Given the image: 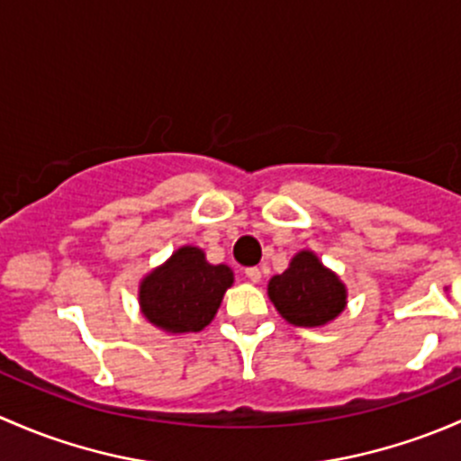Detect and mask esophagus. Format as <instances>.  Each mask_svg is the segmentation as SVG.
I'll list each match as a JSON object with an SVG mask.
<instances>
[{"instance_id": "esophagus-1", "label": "esophagus", "mask_w": 461, "mask_h": 461, "mask_svg": "<svg viewBox=\"0 0 461 461\" xmlns=\"http://www.w3.org/2000/svg\"><path fill=\"white\" fill-rule=\"evenodd\" d=\"M244 273H246V277H249L250 282H255V284H258L259 279H262V270H259L258 266H250V268H246Z\"/></svg>"}]
</instances>
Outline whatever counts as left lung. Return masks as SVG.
<instances>
[{
	"label": "left lung",
	"instance_id": "8db88e82",
	"mask_svg": "<svg viewBox=\"0 0 461 461\" xmlns=\"http://www.w3.org/2000/svg\"><path fill=\"white\" fill-rule=\"evenodd\" d=\"M268 297L284 320L295 326H321L346 306L344 284L308 250L295 255L282 275L270 279Z\"/></svg>",
	"mask_w": 461,
	"mask_h": 461
}]
</instances>
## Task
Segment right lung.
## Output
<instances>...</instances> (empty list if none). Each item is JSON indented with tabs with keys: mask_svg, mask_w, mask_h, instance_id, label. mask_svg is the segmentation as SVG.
<instances>
[{
	"mask_svg": "<svg viewBox=\"0 0 461 461\" xmlns=\"http://www.w3.org/2000/svg\"><path fill=\"white\" fill-rule=\"evenodd\" d=\"M230 284L229 266L208 264L202 250L184 246L141 282V311L170 333H197L215 317Z\"/></svg>",
	"mask_w": 461,
	"mask_h": 461,
	"instance_id": "add662e5",
	"label": "right lung"
}]
</instances>
